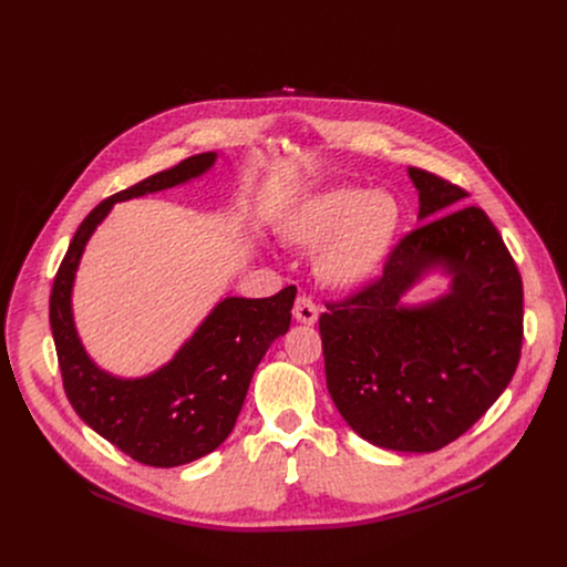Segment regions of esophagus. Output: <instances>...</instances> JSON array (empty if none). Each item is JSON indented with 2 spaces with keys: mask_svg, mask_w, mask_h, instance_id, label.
Returning <instances> with one entry per match:
<instances>
[{
  "mask_svg": "<svg viewBox=\"0 0 567 567\" xmlns=\"http://www.w3.org/2000/svg\"><path fill=\"white\" fill-rule=\"evenodd\" d=\"M293 318L298 322H305V326H313L316 318H318V307L316 302L307 296V293H300L293 302Z\"/></svg>",
  "mask_w": 567,
  "mask_h": 567,
  "instance_id": "obj_1",
  "label": "esophagus"
}]
</instances>
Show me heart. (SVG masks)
Wrapping results in <instances>:
<instances>
[{
    "mask_svg": "<svg viewBox=\"0 0 567 567\" xmlns=\"http://www.w3.org/2000/svg\"><path fill=\"white\" fill-rule=\"evenodd\" d=\"M401 228V206L385 190L339 186L291 204L276 230L287 245L316 251L313 274L332 289H357L385 265Z\"/></svg>",
    "mask_w": 567,
    "mask_h": 567,
    "instance_id": "b5f03b06",
    "label": "heart"
}]
</instances>
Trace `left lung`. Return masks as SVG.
<instances>
[{
	"label": "left lung",
	"mask_w": 567,
	"mask_h": 567,
	"mask_svg": "<svg viewBox=\"0 0 567 567\" xmlns=\"http://www.w3.org/2000/svg\"><path fill=\"white\" fill-rule=\"evenodd\" d=\"M420 228L383 276L328 302L318 330L332 401L374 446L431 453L466 433L509 385L523 346V280L498 228L468 193L409 168ZM442 268L450 291L422 306L400 298Z\"/></svg>",
	"instance_id": "8db88e82"
}]
</instances>
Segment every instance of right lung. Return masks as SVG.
<instances>
[{
	"label": "right lung",
	"instance_id": "1",
	"mask_svg": "<svg viewBox=\"0 0 567 567\" xmlns=\"http://www.w3.org/2000/svg\"><path fill=\"white\" fill-rule=\"evenodd\" d=\"M215 161L217 152L188 156L101 202L78 226L51 289L49 320L73 411L101 437L147 466L188 464L230 435L258 363L289 330L296 287L271 298L219 300L166 365L123 379L101 370L80 343L71 311L73 280L90 237L116 202L197 179Z\"/></svg>",
	"mask_w": 567,
	"mask_h": 567
}]
</instances>
